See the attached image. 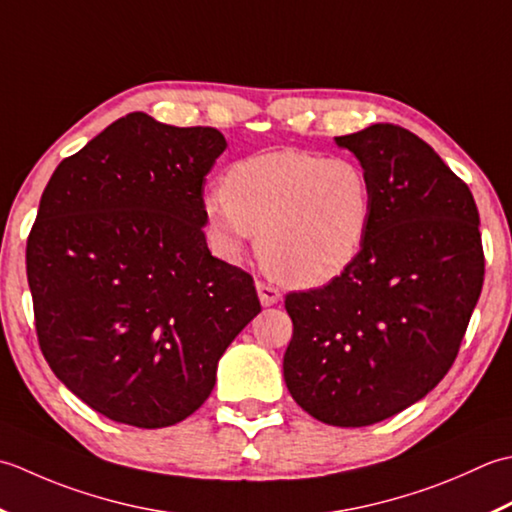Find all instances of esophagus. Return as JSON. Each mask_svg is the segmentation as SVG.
I'll return each instance as SVG.
<instances>
[{
  "label": "esophagus",
  "instance_id": "34e87169",
  "mask_svg": "<svg viewBox=\"0 0 512 512\" xmlns=\"http://www.w3.org/2000/svg\"><path fill=\"white\" fill-rule=\"evenodd\" d=\"M256 291H258V298H260V302H263V307L278 305L280 298H283V294H280V289H276V287H271V285L263 283V280H258V283H256Z\"/></svg>",
  "mask_w": 512,
  "mask_h": 512
}]
</instances>
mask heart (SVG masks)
<instances>
[{"instance_id": "1", "label": "heart", "mask_w": 512, "mask_h": 512, "mask_svg": "<svg viewBox=\"0 0 512 512\" xmlns=\"http://www.w3.org/2000/svg\"><path fill=\"white\" fill-rule=\"evenodd\" d=\"M203 218L216 252L241 260L258 238L263 265L298 287H320L356 265L373 221L367 170L347 156L274 150L225 172L207 192Z\"/></svg>"}]
</instances>
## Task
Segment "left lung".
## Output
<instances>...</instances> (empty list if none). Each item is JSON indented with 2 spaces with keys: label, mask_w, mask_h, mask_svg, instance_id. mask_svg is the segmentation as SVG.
Segmentation results:
<instances>
[{
  "label": "left lung",
  "mask_w": 512,
  "mask_h": 512,
  "mask_svg": "<svg viewBox=\"0 0 512 512\" xmlns=\"http://www.w3.org/2000/svg\"><path fill=\"white\" fill-rule=\"evenodd\" d=\"M336 145L369 174L373 221L347 274L285 298L294 336L283 375L316 420L369 426L451 369L482 294L484 252L471 190L417 134L375 123Z\"/></svg>",
  "instance_id": "left-lung-1"
}]
</instances>
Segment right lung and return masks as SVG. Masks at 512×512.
Segmentation results:
<instances>
[{"mask_svg":"<svg viewBox=\"0 0 512 512\" xmlns=\"http://www.w3.org/2000/svg\"><path fill=\"white\" fill-rule=\"evenodd\" d=\"M214 128L130 112L57 165L28 236L39 347L57 378L114 422L163 429L216 384L260 314L254 280L205 243Z\"/></svg>","mask_w":512,"mask_h":512,"instance_id":"obj_1","label":"right lung"}]
</instances>
